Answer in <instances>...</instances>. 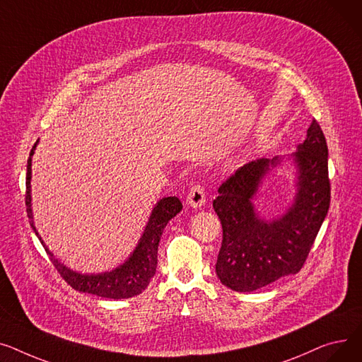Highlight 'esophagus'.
<instances>
[{
  "mask_svg": "<svg viewBox=\"0 0 362 362\" xmlns=\"http://www.w3.org/2000/svg\"><path fill=\"white\" fill-rule=\"evenodd\" d=\"M187 203L191 207H202L206 203V193H204V188L200 184H196L189 188V193L187 196Z\"/></svg>",
  "mask_w": 362,
  "mask_h": 362,
  "instance_id": "34e87169",
  "label": "esophagus"
}]
</instances>
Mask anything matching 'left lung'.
<instances>
[{"instance_id":"1","label":"left lung","mask_w":362,"mask_h":362,"mask_svg":"<svg viewBox=\"0 0 362 362\" xmlns=\"http://www.w3.org/2000/svg\"><path fill=\"white\" fill-rule=\"evenodd\" d=\"M327 143L315 119L293 153L298 193L286 214L263 221L252 197L279 158L245 163L218 189L214 209L222 223V247L216 262L221 282L237 292H252L304 266L330 206Z\"/></svg>"}]
</instances>
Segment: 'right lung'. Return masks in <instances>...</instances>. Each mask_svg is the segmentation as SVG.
<instances>
[{
    "label": "right lung",
    "mask_w": 362,
    "mask_h": 362,
    "mask_svg": "<svg viewBox=\"0 0 362 362\" xmlns=\"http://www.w3.org/2000/svg\"><path fill=\"white\" fill-rule=\"evenodd\" d=\"M37 141L33 144L30 156L28 159V175H26V211L30 221V226L33 228L39 241L44 245L45 251L49 254L51 262L55 269L61 274V278L66 281L73 289L78 292L93 293L98 296L110 300H124L132 298L134 295L141 293L151 279L155 276L158 266V245L162 237V232L166 223L171 221L182 209V203L178 197H165L158 202L155 206L151 218L146 225V229L136 247L132 257L124 264L117 267L112 272H106L100 274H81L73 272L54 259L52 252L47 248V245L39 237V233L33 223L32 216V196H30V178H32V156L35 152Z\"/></svg>",
    "instance_id": "1"
}]
</instances>
